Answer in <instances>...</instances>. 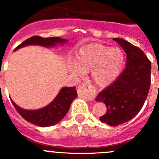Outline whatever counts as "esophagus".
Wrapping results in <instances>:
<instances>
[{
	"instance_id": "1",
	"label": "esophagus",
	"mask_w": 159,
	"mask_h": 159,
	"mask_svg": "<svg viewBox=\"0 0 159 159\" xmlns=\"http://www.w3.org/2000/svg\"><path fill=\"white\" fill-rule=\"evenodd\" d=\"M78 95L80 97H82L88 100H93L94 99V91L91 86L88 84H84L79 88Z\"/></svg>"
}]
</instances>
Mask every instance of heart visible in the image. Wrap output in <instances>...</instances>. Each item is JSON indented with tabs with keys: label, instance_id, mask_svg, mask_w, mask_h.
<instances>
[{
	"label": "heart",
	"instance_id": "b5f03b06",
	"mask_svg": "<svg viewBox=\"0 0 159 159\" xmlns=\"http://www.w3.org/2000/svg\"><path fill=\"white\" fill-rule=\"evenodd\" d=\"M124 66V54L121 48L92 43L81 48L75 55V62L69 63V71L83 77L91 71V78L99 88L110 86L119 78Z\"/></svg>",
	"mask_w": 159,
	"mask_h": 159
}]
</instances>
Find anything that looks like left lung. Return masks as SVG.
Returning a JSON list of instances; mask_svg holds the SVG:
<instances>
[{
    "label": "left lung",
    "mask_w": 159,
    "mask_h": 159,
    "mask_svg": "<svg viewBox=\"0 0 159 159\" xmlns=\"http://www.w3.org/2000/svg\"><path fill=\"white\" fill-rule=\"evenodd\" d=\"M127 54L126 67L119 78L97 95L107 112L100 121L116 127L130 121L143 107L151 86V64L141 49L130 42L113 38Z\"/></svg>",
    "instance_id": "obj_1"
}]
</instances>
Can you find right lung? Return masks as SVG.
Returning <instances> with one entry per match:
<instances>
[{
	"label": "right lung",
	"mask_w": 159,
	"mask_h": 159,
	"mask_svg": "<svg viewBox=\"0 0 159 159\" xmlns=\"http://www.w3.org/2000/svg\"><path fill=\"white\" fill-rule=\"evenodd\" d=\"M67 41L68 40L66 39L60 37L43 38L41 36H35L25 40L14 49V51L29 45H38L44 48L56 47L58 44L64 45ZM75 98H77L75 87H64L48 105L36 110L24 109L16 105L12 99L11 101L18 113L25 120L39 127H46L54 126L61 121L67 113L71 102Z\"/></svg>",
	"instance_id": "obj_1"
}]
</instances>
